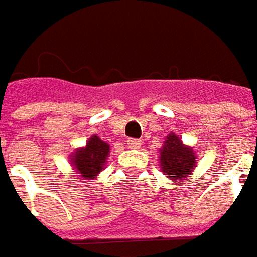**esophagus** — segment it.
<instances>
[{
  "label": "esophagus",
  "instance_id": "34e87169",
  "mask_svg": "<svg viewBox=\"0 0 257 257\" xmlns=\"http://www.w3.org/2000/svg\"><path fill=\"white\" fill-rule=\"evenodd\" d=\"M140 145H142V142L139 139H127V146L130 149H139Z\"/></svg>",
  "mask_w": 257,
  "mask_h": 257
}]
</instances>
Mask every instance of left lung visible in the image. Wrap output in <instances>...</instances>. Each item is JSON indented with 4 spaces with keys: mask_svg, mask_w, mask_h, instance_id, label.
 Segmentation results:
<instances>
[{
    "mask_svg": "<svg viewBox=\"0 0 257 257\" xmlns=\"http://www.w3.org/2000/svg\"><path fill=\"white\" fill-rule=\"evenodd\" d=\"M197 155L192 146L171 132L159 149V165L164 175L173 181H183L193 174Z\"/></svg>",
    "mask_w": 257,
    "mask_h": 257,
    "instance_id": "left-lung-1",
    "label": "left lung"
}]
</instances>
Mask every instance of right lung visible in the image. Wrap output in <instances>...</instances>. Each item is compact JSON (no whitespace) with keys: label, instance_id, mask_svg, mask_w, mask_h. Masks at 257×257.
I'll use <instances>...</instances> for the list:
<instances>
[{"label":"right lung","instance_id":"1","mask_svg":"<svg viewBox=\"0 0 257 257\" xmlns=\"http://www.w3.org/2000/svg\"><path fill=\"white\" fill-rule=\"evenodd\" d=\"M109 155V143L103 142L99 136L93 135L87 139L86 145L76 148L70 155V162L74 171L83 180H93L103 171Z\"/></svg>","mask_w":257,"mask_h":257}]
</instances>
